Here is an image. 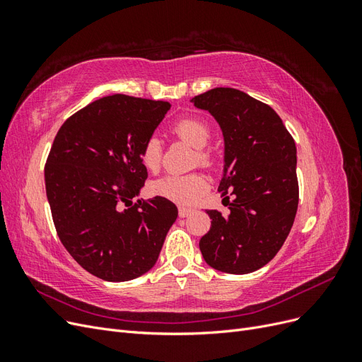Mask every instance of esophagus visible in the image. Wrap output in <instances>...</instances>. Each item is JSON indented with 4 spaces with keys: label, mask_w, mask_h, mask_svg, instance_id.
<instances>
[{
    "label": "esophagus",
    "mask_w": 362,
    "mask_h": 362,
    "mask_svg": "<svg viewBox=\"0 0 362 362\" xmlns=\"http://www.w3.org/2000/svg\"><path fill=\"white\" fill-rule=\"evenodd\" d=\"M193 211H194L193 208H185V206H180V210H178L180 217H187V216H190Z\"/></svg>",
    "instance_id": "obj_1"
}]
</instances>
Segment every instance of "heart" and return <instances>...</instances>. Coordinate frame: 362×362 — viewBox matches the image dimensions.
Listing matches in <instances>:
<instances>
[{"instance_id": "b5f03b06", "label": "heart", "mask_w": 362, "mask_h": 362, "mask_svg": "<svg viewBox=\"0 0 362 362\" xmlns=\"http://www.w3.org/2000/svg\"><path fill=\"white\" fill-rule=\"evenodd\" d=\"M173 133L177 134L185 144L196 151V157L204 166H211L213 156L204 148L208 145L211 139L210 128L205 122L194 117H185L178 120L173 125ZM140 161L144 168L156 172L161 163V141L158 137H149L140 152ZM208 190V181L201 173H189V175H166V177L158 178L151 182L149 192L151 194L158 196V198L172 201L180 205H190L198 201L201 196Z\"/></svg>"}]
</instances>
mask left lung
Here are the masks:
<instances>
[{"instance_id":"left-lung-1","label":"left lung","mask_w":362,"mask_h":362,"mask_svg":"<svg viewBox=\"0 0 362 362\" xmlns=\"http://www.w3.org/2000/svg\"><path fill=\"white\" fill-rule=\"evenodd\" d=\"M190 103L222 129L218 190L234 194L228 216L206 210L211 228L199 249L213 269L246 275L278 254L293 226L299 204L296 144L272 107L242 90L216 87Z\"/></svg>"}]
</instances>
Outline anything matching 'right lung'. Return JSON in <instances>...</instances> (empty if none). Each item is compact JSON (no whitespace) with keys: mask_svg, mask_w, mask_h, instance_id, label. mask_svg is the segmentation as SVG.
<instances>
[{"mask_svg":"<svg viewBox=\"0 0 362 362\" xmlns=\"http://www.w3.org/2000/svg\"><path fill=\"white\" fill-rule=\"evenodd\" d=\"M170 107L105 96L71 116L54 139L45 166L54 225L72 258L104 281L149 272L178 217L175 204L158 196L129 206L148 178L141 148Z\"/></svg>","mask_w":362,"mask_h":362,"instance_id":"right-lung-1","label":"right lung"}]
</instances>
